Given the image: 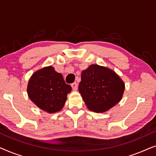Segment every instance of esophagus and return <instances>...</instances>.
I'll return each mask as SVG.
<instances>
[{
    "label": "esophagus",
    "instance_id": "1",
    "mask_svg": "<svg viewBox=\"0 0 156 156\" xmlns=\"http://www.w3.org/2000/svg\"><path fill=\"white\" fill-rule=\"evenodd\" d=\"M71 86H72V89H73V90L76 91V89H77V87H78V85H77V84H76V82H74V83H72V84H71Z\"/></svg>",
    "mask_w": 156,
    "mask_h": 156
}]
</instances>
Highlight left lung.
I'll use <instances>...</instances> for the list:
<instances>
[{
	"label": "left lung",
	"mask_w": 156,
	"mask_h": 156,
	"mask_svg": "<svg viewBox=\"0 0 156 156\" xmlns=\"http://www.w3.org/2000/svg\"><path fill=\"white\" fill-rule=\"evenodd\" d=\"M125 84L112 69L91 65L83 70L79 91L89 110L104 113L122 99Z\"/></svg>",
	"instance_id": "left-lung-1"
}]
</instances>
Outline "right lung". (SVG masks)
<instances>
[{
	"mask_svg": "<svg viewBox=\"0 0 156 156\" xmlns=\"http://www.w3.org/2000/svg\"><path fill=\"white\" fill-rule=\"evenodd\" d=\"M71 90V86L66 84L62 75L55 71L52 66L34 72L27 88L31 101L50 114L62 110Z\"/></svg>",
	"mask_w": 156,
	"mask_h": 156,
	"instance_id": "1",
	"label": "right lung"
}]
</instances>
